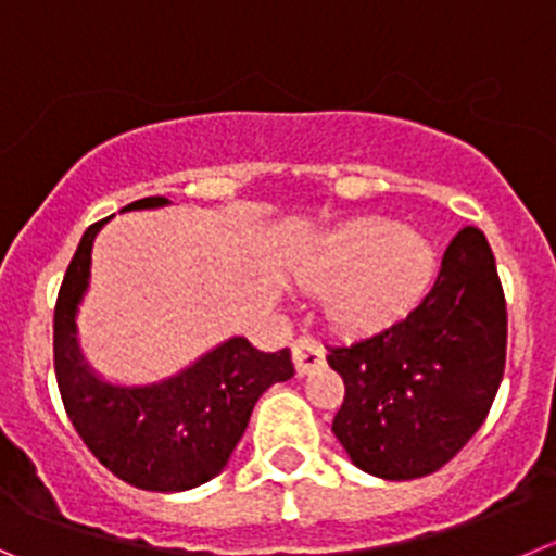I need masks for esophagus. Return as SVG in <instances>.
Instances as JSON below:
<instances>
[{
	"instance_id": "obj_1",
	"label": "esophagus",
	"mask_w": 556,
	"mask_h": 556,
	"mask_svg": "<svg viewBox=\"0 0 556 556\" xmlns=\"http://www.w3.org/2000/svg\"><path fill=\"white\" fill-rule=\"evenodd\" d=\"M292 357H294V368H298L300 377L311 374L314 368L325 366V352H321L319 343L311 341V338H300V341H294Z\"/></svg>"
}]
</instances>
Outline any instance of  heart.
Listing matches in <instances>:
<instances>
[{"label": "heart", "mask_w": 556, "mask_h": 556, "mask_svg": "<svg viewBox=\"0 0 556 556\" xmlns=\"http://www.w3.org/2000/svg\"><path fill=\"white\" fill-rule=\"evenodd\" d=\"M437 267L422 235L388 218H357L321 237L294 267L308 292L325 294L338 330L361 332L399 319L422 294Z\"/></svg>", "instance_id": "1"}]
</instances>
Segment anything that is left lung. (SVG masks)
Masks as SVG:
<instances>
[{
	"mask_svg": "<svg viewBox=\"0 0 556 556\" xmlns=\"http://www.w3.org/2000/svg\"><path fill=\"white\" fill-rule=\"evenodd\" d=\"M507 311L494 253L458 231L431 292L404 319L330 346L346 395L332 433L354 467L412 480L445 467L483 426L505 374Z\"/></svg>",
	"mask_w": 556,
	"mask_h": 556,
	"instance_id": "8db88e82",
	"label": "left lung"
}]
</instances>
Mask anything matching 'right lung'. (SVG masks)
Segmentation results:
<instances>
[{"label": "right lung", "instance_id": "right-lung-1", "mask_svg": "<svg viewBox=\"0 0 556 556\" xmlns=\"http://www.w3.org/2000/svg\"><path fill=\"white\" fill-rule=\"evenodd\" d=\"M172 204L150 195L128 210ZM84 231L54 308V371L73 428L105 469L144 491H188L229 464L258 395L294 377L292 354L258 352L242 336L226 338L174 377L150 384L105 382L78 346V305L89 289L94 237Z\"/></svg>", "mask_w": 556, "mask_h": 556}]
</instances>
